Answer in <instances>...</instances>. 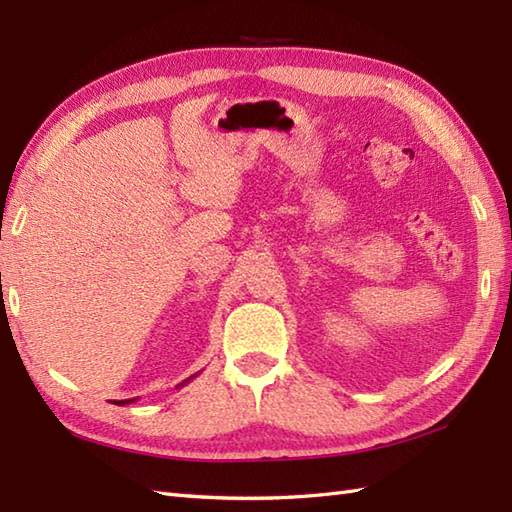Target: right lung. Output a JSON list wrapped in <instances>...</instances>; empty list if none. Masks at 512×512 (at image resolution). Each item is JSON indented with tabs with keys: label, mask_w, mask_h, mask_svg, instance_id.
<instances>
[{
	"label": "right lung",
	"mask_w": 512,
	"mask_h": 512,
	"mask_svg": "<svg viewBox=\"0 0 512 512\" xmlns=\"http://www.w3.org/2000/svg\"><path fill=\"white\" fill-rule=\"evenodd\" d=\"M191 378H195V376H191ZM191 378L184 380V383H189ZM184 383H182V385H184ZM182 385H178V387H182ZM129 402H136V398H129V400H114V405H129Z\"/></svg>",
	"instance_id": "right-lung-1"
}]
</instances>
